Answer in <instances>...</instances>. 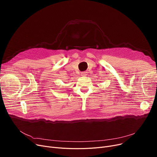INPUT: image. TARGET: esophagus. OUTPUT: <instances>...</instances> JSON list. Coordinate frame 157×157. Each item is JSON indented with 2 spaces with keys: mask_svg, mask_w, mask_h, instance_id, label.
Listing matches in <instances>:
<instances>
[{
  "mask_svg": "<svg viewBox=\"0 0 157 157\" xmlns=\"http://www.w3.org/2000/svg\"><path fill=\"white\" fill-rule=\"evenodd\" d=\"M86 75H87V72H81V76H86Z\"/></svg>",
  "mask_w": 157,
  "mask_h": 157,
  "instance_id": "obj_1",
  "label": "esophagus"
}]
</instances>
